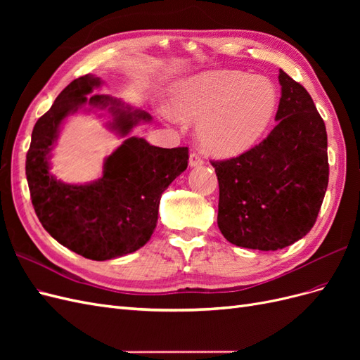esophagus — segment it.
<instances>
[{
    "label": "esophagus",
    "instance_id": "34e87169",
    "mask_svg": "<svg viewBox=\"0 0 360 360\" xmlns=\"http://www.w3.org/2000/svg\"><path fill=\"white\" fill-rule=\"evenodd\" d=\"M202 163H204L202 158H201V156H198L197 153H191V155H189V165H191L192 168H195V167H201Z\"/></svg>",
    "mask_w": 360,
    "mask_h": 360
}]
</instances>
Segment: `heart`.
I'll return each instance as SVG.
<instances>
[{
	"label": "heart",
	"mask_w": 360,
	"mask_h": 360,
	"mask_svg": "<svg viewBox=\"0 0 360 360\" xmlns=\"http://www.w3.org/2000/svg\"><path fill=\"white\" fill-rule=\"evenodd\" d=\"M171 103L176 115L198 120L197 138L205 151L233 158L252 148L266 134L279 96L263 76L213 70L174 85Z\"/></svg>",
	"instance_id": "1"
}]
</instances>
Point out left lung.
I'll return each instance as SVG.
<instances>
[{"label":"left lung","instance_id":"obj_1","mask_svg":"<svg viewBox=\"0 0 360 360\" xmlns=\"http://www.w3.org/2000/svg\"><path fill=\"white\" fill-rule=\"evenodd\" d=\"M278 124L243 155L213 160L217 226L228 242L276 250L307 236L329 183L328 134L312 97L279 70Z\"/></svg>","mask_w":360,"mask_h":360}]
</instances>
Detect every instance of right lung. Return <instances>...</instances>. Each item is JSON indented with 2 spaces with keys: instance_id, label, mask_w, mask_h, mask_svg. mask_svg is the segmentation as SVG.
<instances>
[{
  "instance_id": "1",
  "label": "right lung",
  "mask_w": 360,
  "mask_h": 360,
  "mask_svg": "<svg viewBox=\"0 0 360 360\" xmlns=\"http://www.w3.org/2000/svg\"><path fill=\"white\" fill-rule=\"evenodd\" d=\"M103 81L85 75L72 81L32 129L25 174L31 201L43 228L58 243L89 259L105 261L143 248L158 224L163 191L188 168V147L160 148L129 136L151 115L138 108L96 94ZM106 109L108 124L126 137L104 162L103 177L85 185L63 184L49 172L50 151L66 116Z\"/></svg>"
}]
</instances>
